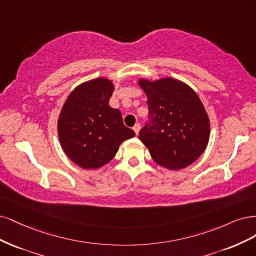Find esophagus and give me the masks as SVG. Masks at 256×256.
I'll return each mask as SVG.
<instances>
[{"instance_id": "34e87169", "label": "esophagus", "mask_w": 256, "mask_h": 256, "mask_svg": "<svg viewBox=\"0 0 256 256\" xmlns=\"http://www.w3.org/2000/svg\"><path fill=\"white\" fill-rule=\"evenodd\" d=\"M140 128H142V126L139 124V123H136V124L134 126V128H133V130H134V132L136 133V135H138V133H139V130H140Z\"/></svg>"}]
</instances>
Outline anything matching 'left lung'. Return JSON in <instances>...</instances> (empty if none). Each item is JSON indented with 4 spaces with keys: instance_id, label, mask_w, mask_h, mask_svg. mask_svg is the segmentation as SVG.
I'll use <instances>...</instances> for the list:
<instances>
[{
    "instance_id": "obj_1",
    "label": "left lung",
    "mask_w": 256,
    "mask_h": 256,
    "mask_svg": "<svg viewBox=\"0 0 256 256\" xmlns=\"http://www.w3.org/2000/svg\"><path fill=\"white\" fill-rule=\"evenodd\" d=\"M139 85L148 96L149 120L139 139L155 162L170 170L192 164L210 139V120L198 94L183 82L162 78Z\"/></svg>"
}]
</instances>
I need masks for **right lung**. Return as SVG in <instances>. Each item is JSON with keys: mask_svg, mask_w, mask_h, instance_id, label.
<instances>
[{"mask_svg": "<svg viewBox=\"0 0 256 256\" xmlns=\"http://www.w3.org/2000/svg\"><path fill=\"white\" fill-rule=\"evenodd\" d=\"M114 85L96 78L78 86L64 104L58 118L60 144L68 158L84 169H96L110 162L119 146L135 136L123 124L119 110L108 102Z\"/></svg>", "mask_w": 256, "mask_h": 256, "instance_id": "add662e5", "label": "right lung"}]
</instances>
